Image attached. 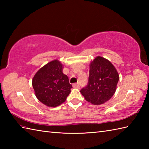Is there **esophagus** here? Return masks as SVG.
<instances>
[{"label":"esophagus","mask_w":149,"mask_h":149,"mask_svg":"<svg viewBox=\"0 0 149 149\" xmlns=\"http://www.w3.org/2000/svg\"><path fill=\"white\" fill-rule=\"evenodd\" d=\"M73 87L75 88H79L80 86H79V84L75 83V84H73Z\"/></svg>","instance_id":"obj_1"}]
</instances>
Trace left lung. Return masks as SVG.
Instances as JSON below:
<instances>
[{"instance_id":"left-lung-1","label":"left lung","mask_w":149,"mask_h":149,"mask_svg":"<svg viewBox=\"0 0 149 149\" xmlns=\"http://www.w3.org/2000/svg\"><path fill=\"white\" fill-rule=\"evenodd\" d=\"M118 81V72L112 63L97 56L90 65L88 84L80 91L88 102L100 105L113 96Z\"/></svg>"}]
</instances>
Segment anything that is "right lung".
<instances>
[{
    "label": "right lung",
    "mask_w": 149,
    "mask_h": 149,
    "mask_svg": "<svg viewBox=\"0 0 149 149\" xmlns=\"http://www.w3.org/2000/svg\"><path fill=\"white\" fill-rule=\"evenodd\" d=\"M63 65L57 59L44 65L33 79L36 97L47 106L54 107L65 102L70 93L72 85L63 73Z\"/></svg>",
    "instance_id": "right-lung-1"
}]
</instances>
